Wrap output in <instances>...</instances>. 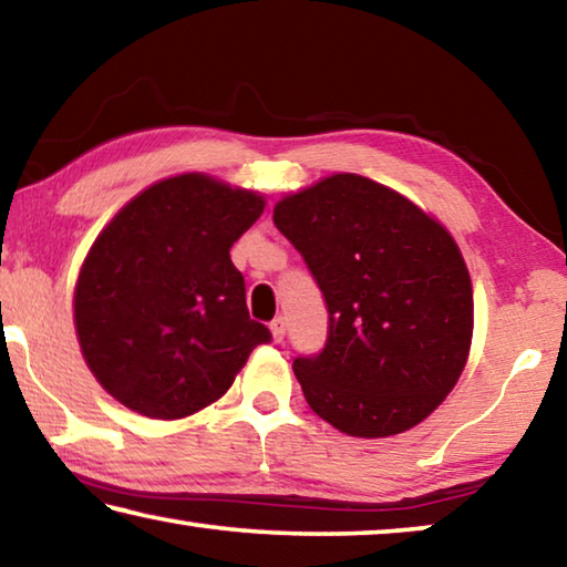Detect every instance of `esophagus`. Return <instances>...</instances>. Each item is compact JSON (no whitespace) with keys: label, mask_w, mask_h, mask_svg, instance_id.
<instances>
[{"label":"esophagus","mask_w":567,"mask_h":567,"mask_svg":"<svg viewBox=\"0 0 567 567\" xmlns=\"http://www.w3.org/2000/svg\"><path fill=\"white\" fill-rule=\"evenodd\" d=\"M270 332H272L275 342H282L285 340V318H275L270 322Z\"/></svg>","instance_id":"1"}]
</instances>
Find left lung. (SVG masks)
<instances>
[{
  "mask_svg": "<svg viewBox=\"0 0 567 567\" xmlns=\"http://www.w3.org/2000/svg\"><path fill=\"white\" fill-rule=\"evenodd\" d=\"M330 312L320 354L295 358L305 400L352 437L425 420L465 370L473 282L447 229L368 177H324L275 205Z\"/></svg>",
  "mask_w": 567,
  "mask_h": 567,
  "instance_id": "obj_1",
  "label": "left lung"
}]
</instances>
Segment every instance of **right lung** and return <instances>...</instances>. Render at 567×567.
<instances>
[{
    "label": "right lung",
    "instance_id": "add662e5",
    "mask_svg": "<svg viewBox=\"0 0 567 567\" xmlns=\"http://www.w3.org/2000/svg\"><path fill=\"white\" fill-rule=\"evenodd\" d=\"M262 209L257 192L187 172L142 189L94 239L74 287V330L92 375L124 408L187 417L270 342L229 260Z\"/></svg>",
    "mask_w": 567,
    "mask_h": 567
}]
</instances>
